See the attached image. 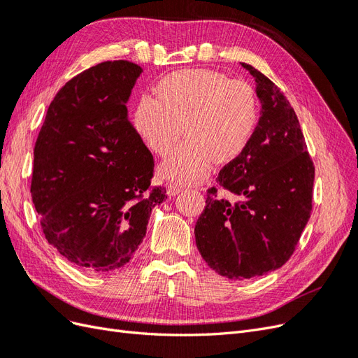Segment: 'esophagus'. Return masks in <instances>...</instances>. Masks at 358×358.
Here are the masks:
<instances>
[{
	"label": "esophagus",
	"instance_id": "1",
	"mask_svg": "<svg viewBox=\"0 0 358 358\" xmlns=\"http://www.w3.org/2000/svg\"><path fill=\"white\" fill-rule=\"evenodd\" d=\"M182 191V187H179V185H175V183H169L167 185V194L170 197H175V196H178V194Z\"/></svg>",
	"mask_w": 358,
	"mask_h": 358
}]
</instances>
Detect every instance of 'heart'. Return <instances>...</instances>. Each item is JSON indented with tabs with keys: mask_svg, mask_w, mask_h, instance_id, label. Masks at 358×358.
<instances>
[{
	"mask_svg": "<svg viewBox=\"0 0 358 358\" xmlns=\"http://www.w3.org/2000/svg\"><path fill=\"white\" fill-rule=\"evenodd\" d=\"M157 92L158 99L143 95L138 100L134 125L158 155H167L185 133V142L162 164L169 179L197 183L213 161L229 162L251 142L258 100L249 83L229 80L213 70H180L166 76Z\"/></svg>",
	"mask_w": 358,
	"mask_h": 358,
	"instance_id": "1",
	"label": "heart"
}]
</instances>
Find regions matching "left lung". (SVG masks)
<instances>
[{"instance_id": "8db88e82", "label": "left lung", "mask_w": 358, "mask_h": 358, "mask_svg": "<svg viewBox=\"0 0 358 358\" xmlns=\"http://www.w3.org/2000/svg\"><path fill=\"white\" fill-rule=\"evenodd\" d=\"M262 104L251 142L218 175L234 200L208 191L196 245L208 266L233 280L263 276L294 252L312 210L315 169L284 92L249 64Z\"/></svg>"}]
</instances>
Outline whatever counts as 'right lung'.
<instances>
[{"label": "right lung", "instance_id": "add662e5", "mask_svg": "<svg viewBox=\"0 0 358 358\" xmlns=\"http://www.w3.org/2000/svg\"><path fill=\"white\" fill-rule=\"evenodd\" d=\"M142 67L106 61L62 86L34 148L31 197L48 242L90 272L122 267L167 196L150 189L154 157L128 121Z\"/></svg>", "mask_w": 358, "mask_h": 358}]
</instances>
